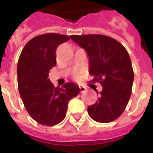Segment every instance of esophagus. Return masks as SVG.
I'll return each instance as SVG.
<instances>
[{
    "label": "esophagus",
    "instance_id": "obj_1",
    "mask_svg": "<svg viewBox=\"0 0 153 153\" xmlns=\"http://www.w3.org/2000/svg\"><path fill=\"white\" fill-rule=\"evenodd\" d=\"M79 90H80L81 93H83V92L86 91V87H85V86H79Z\"/></svg>",
    "mask_w": 153,
    "mask_h": 153
}]
</instances>
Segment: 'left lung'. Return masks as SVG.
Listing matches in <instances>:
<instances>
[{
	"label": "left lung",
	"mask_w": 153,
	"mask_h": 153,
	"mask_svg": "<svg viewBox=\"0 0 153 153\" xmlns=\"http://www.w3.org/2000/svg\"><path fill=\"white\" fill-rule=\"evenodd\" d=\"M70 39L82 47L89 59L93 82L102 90L98 100L88 106V114L98 123H110L123 113L132 93L134 74L129 53L122 44L105 35H72Z\"/></svg>",
	"instance_id": "1"
}]
</instances>
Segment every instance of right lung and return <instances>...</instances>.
Returning a JSON list of instances; mask_svg holds the SVG:
<instances>
[{
  "mask_svg": "<svg viewBox=\"0 0 153 153\" xmlns=\"http://www.w3.org/2000/svg\"><path fill=\"white\" fill-rule=\"evenodd\" d=\"M70 40L66 35L46 33L31 39L24 47L17 63V84L27 111L38 123L54 126L67 113L69 101L79 93L77 84L54 87L49 76L56 65V50Z\"/></svg>",
  "mask_w": 153,
  "mask_h": 153,
  "instance_id": "1",
  "label": "right lung"
}]
</instances>
